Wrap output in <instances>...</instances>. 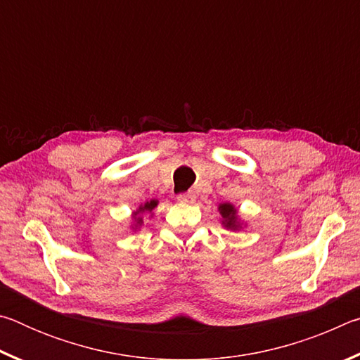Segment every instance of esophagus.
I'll use <instances>...</instances> for the list:
<instances>
[{
  "label": "esophagus",
  "mask_w": 360,
  "mask_h": 360,
  "mask_svg": "<svg viewBox=\"0 0 360 360\" xmlns=\"http://www.w3.org/2000/svg\"><path fill=\"white\" fill-rule=\"evenodd\" d=\"M179 200V202H192V200L195 198V193L192 191H187V192H181L178 193V197H176Z\"/></svg>",
  "instance_id": "obj_1"
}]
</instances>
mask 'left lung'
<instances>
[{"mask_svg":"<svg viewBox=\"0 0 360 360\" xmlns=\"http://www.w3.org/2000/svg\"><path fill=\"white\" fill-rule=\"evenodd\" d=\"M219 211L224 217V225L227 229H236L238 227V222H236V210L230 203H222L219 206Z\"/></svg>","mask_w":360,"mask_h":360,"instance_id":"left-lung-1","label":"left lung"}]
</instances>
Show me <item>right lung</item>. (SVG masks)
<instances>
[{
  "mask_svg": "<svg viewBox=\"0 0 360 360\" xmlns=\"http://www.w3.org/2000/svg\"><path fill=\"white\" fill-rule=\"evenodd\" d=\"M155 206H157V202H155V200H150V202L146 203V205L143 206V208H139V211H152V210L155 208ZM139 211H138V212H139ZM138 212H136V214H138ZM136 214H135V216H136ZM139 222H141V219L138 217V224H139Z\"/></svg>",
  "mask_w": 360,
  "mask_h": 360,
  "instance_id": "obj_1",
  "label": "right lung"
}]
</instances>
